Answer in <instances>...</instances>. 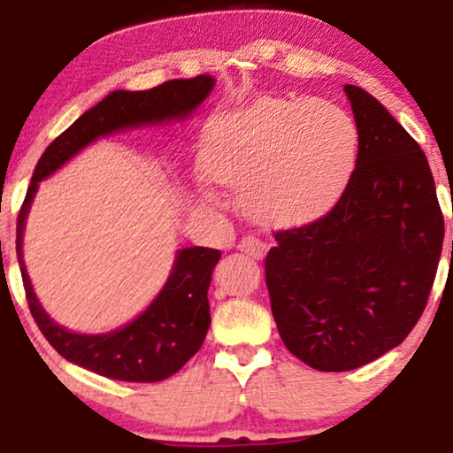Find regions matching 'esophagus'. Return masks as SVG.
Segmentation results:
<instances>
[{"instance_id":"34e87169","label":"esophagus","mask_w":453,"mask_h":453,"mask_svg":"<svg viewBox=\"0 0 453 453\" xmlns=\"http://www.w3.org/2000/svg\"><path fill=\"white\" fill-rule=\"evenodd\" d=\"M238 249H241L242 253H247V256H251V257H262L266 244H264L262 241H257V238H253V236H244L242 241L238 242Z\"/></svg>"}]
</instances>
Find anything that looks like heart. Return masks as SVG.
<instances>
[{"mask_svg":"<svg viewBox=\"0 0 453 453\" xmlns=\"http://www.w3.org/2000/svg\"><path fill=\"white\" fill-rule=\"evenodd\" d=\"M356 157V121L341 106L264 97L212 119L200 165L217 183L241 187L242 209L257 221L298 226L339 200Z\"/></svg>","mask_w":453,"mask_h":453,"instance_id":"1","label":"heart"}]
</instances>
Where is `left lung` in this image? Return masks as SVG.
I'll return each mask as SVG.
<instances>
[{
  "label": "left lung",
  "instance_id": "1",
  "mask_svg": "<svg viewBox=\"0 0 453 453\" xmlns=\"http://www.w3.org/2000/svg\"><path fill=\"white\" fill-rule=\"evenodd\" d=\"M345 93L357 127L349 183L324 217L274 234L264 264L280 339L324 372L360 368L407 339L445 236L424 150L371 93Z\"/></svg>",
  "mask_w": 453,
  "mask_h": 453
}]
</instances>
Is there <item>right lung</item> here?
Segmentation results:
<instances>
[{
	"instance_id": "add662e5",
	"label": "right lung",
	"mask_w": 453,
	"mask_h": 453,
	"mask_svg": "<svg viewBox=\"0 0 453 453\" xmlns=\"http://www.w3.org/2000/svg\"><path fill=\"white\" fill-rule=\"evenodd\" d=\"M215 81L209 74L179 78L147 91H112L78 117L38 159L17 219V257L31 315L44 339L67 362L108 379L155 383L173 377L204 342L211 326L209 285L221 251L206 247L180 249L157 298L132 324L108 334H76L55 324L35 298L23 262L25 219L38 183L100 136L155 123L187 119L209 97Z\"/></svg>"
}]
</instances>
